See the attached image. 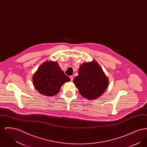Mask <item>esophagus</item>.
I'll use <instances>...</instances> for the list:
<instances>
[{"label": "esophagus", "instance_id": "esophagus-1", "mask_svg": "<svg viewBox=\"0 0 147 147\" xmlns=\"http://www.w3.org/2000/svg\"><path fill=\"white\" fill-rule=\"evenodd\" d=\"M69 78H70V80H71V81H73V79H74L73 76H70V77H69Z\"/></svg>", "mask_w": 147, "mask_h": 147}]
</instances>
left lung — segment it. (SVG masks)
<instances>
[{"label":"left lung","instance_id":"obj_1","mask_svg":"<svg viewBox=\"0 0 147 147\" xmlns=\"http://www.w3.org/2000/svg\"><path fill=\"white\" fill-rule=\"evenodd\" d=\"M73 82L82 96L94 100L105 92L109 80L99 64L93 61L80 66L78 76L74 78Z\"/></svg>","mask_w":147,"mask_h":147}]
</instances>
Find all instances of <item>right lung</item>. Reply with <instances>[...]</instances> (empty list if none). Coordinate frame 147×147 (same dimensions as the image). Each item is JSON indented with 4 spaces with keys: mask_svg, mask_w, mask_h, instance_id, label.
Here are the masks:
<instances>
[{
    "mask_svg": "<svg viewBox=\"0 0 147 147\" xmlns=\"http://www.w3.org/2000/svg\"><path fill=\"white\" fill-rule=\"evenodd\" d=\"M70 78L61 69L56 62H45L40 66L33 76V84L36 90L46 96L57 94L64 83Z\"/></svg>",
    "mask_w": 147,
    "mask_h": 147,
    "instance_id": "obj_1",
    "label": "right lung"
}]
</instances>
